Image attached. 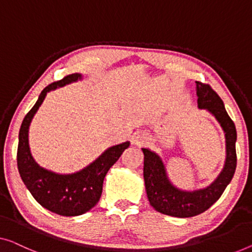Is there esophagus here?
<instances>
[{"label":"esophagus","instance_id":"esophagus-1","mask_svg":"<svg viewBox=\"0 0 252 252\" xmlns=\"http://www.w3.org/2000/svg\"><path fill=\"white\" fill-rule=\"evenodd\" d=\"M133 143L134 144H137V145H141L144 143V137L143 136H140V135H136V136H133Z\"/></svg>","mask_w":252,"mask_h":252}]
</instances>
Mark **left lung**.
<instances>
[{"mask_svg": "<svg viewBox=\"0 0 252 252\" xmlns=\"http://www.w3.org/2000/svg\"><path fill=\"white\" fill-rule=\"evenodd\" d=\"M196 83L198 107L210 111L220 126L226 137V161L217 180L209 187L193 192L181 191L170 184L161 159L149 149L144 153L143 176L148 199L155 210L174 217H193L203 213L214 205L232 181L236 168V129L233 120L225 110L224 102L211 89L209 84Z\"/></svg>", "mask_w": 252, "mask_h": 252, "instance_id": "8db88e82", "label": "left lung"}]
</instances>
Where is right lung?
<instances>
[{
    "mask_svg": "<svg viewBox=\"0 0 252 252\" xmlns=\"http://www.w3.org/2000/svg\"><path fill=\"white\" fill-rule=\"evenodd\" d=\"M81 77L79 74L67 75L47 85L39 94L34 107L25 116L19 130L17 165L21 180L39 205L61 216L85 214L99 202L105 175L129 147V142H125L109 148L86 168L70 175L54 174L34 161L28 145V128L32 117L49 91L76 82Z\"/></svg>",
    "mask_w": 252,
    "mask_h": 252,
    "instance_id": "right-lung-1",
    "label": "right lung"
}]
</instances>
